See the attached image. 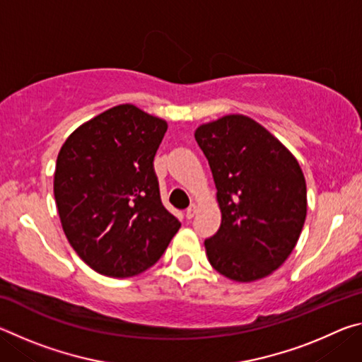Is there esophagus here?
<instances>
[{
	"label": "esophagus",
	"mask_w": 362,
	"mask_h": 362,
	"mask_svg": "<svg viewBox=\"0 0 362 362\" xmlns=\"http://www.w3.org/2000/svg\"><path fill=\"white\" fill-rule=\"evenodd\" d=\"M194 214H196V206L194 204H192L188 207V209L185 211V217L189 220V218H193L194 217Z\"/></svg>",
	"instance_id": "1"
}]
</instances>
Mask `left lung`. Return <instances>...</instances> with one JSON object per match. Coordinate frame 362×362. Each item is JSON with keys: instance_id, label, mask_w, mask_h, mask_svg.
Here are the masks:
<instances>
[{"instance_id": "8db88e82", "label": "left lung", "mask_w": 362, "mask_h": 362, "mask_svg": "<svg viewBox=\"0 0 362 362\" xmlns=\"http://www.w3.org/2000/svg\"><path fill=\"white\" fill-rule=\"evenodd\" d=\"M222 223L204 241L211 265L238 283L272 274L296 247L306 217V183L292 153L259 122L228 115L199 126Z\"/></svg>"}]
</instances>
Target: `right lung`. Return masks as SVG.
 <instances>
[{"label":"right lung","instance_id":"right-lung-1","mask_svg":"<svg viewBox=\"0 0 362 362\" xmlns=\"http://www.w3.org/2000/svg\"><path fill=\"white\" fill-rule=\"evenodd\" d=\"M168 122L124 103L97 115L59 151L54 196L65 236L97 273L129 278L159 260L180 222L153 168Z\"/></svg>","mask_w":362,"mask_h":362}]
</instances>
